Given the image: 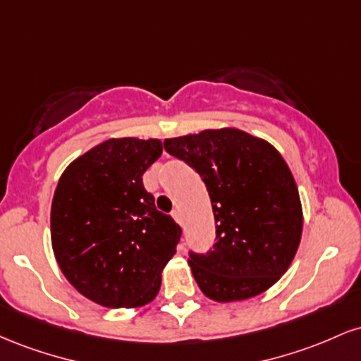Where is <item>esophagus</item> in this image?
Segmentation results:
<instances>
[{
  "label": "esophagus",
  "mask_w": 361,
  "mask_h": 361,
  "mask_svg": "<svg viewBox=\"0 0 361 361\" xmlns=\"http://www.w3.org/2000/svg\"><path fill=\"white\" fill-rule=\"evenodd\" d=\"M171 215H173V219H175V221H176L178 224H180V226H181V224H183V217H181L180 210L175 209V210H173V212H171Z\"/></svg>",
  "instance_id": "1"
}]
</instances>
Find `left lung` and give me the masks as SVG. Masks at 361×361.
<instances>
[{"label": "left lung", "mask_w": 361, "mask_h": 361, "mask_svg": "<svg viewBox=\"0 0 361 361\" xmlns=\"http://www.w3.org/2000/svg\"><path fill=\"white\" fill-rule=\"evenodd\" d=\"M171 156L202 176L212 202L215 244L190 251L198 287L215 302L251 299L288 270L300 244L299 190L267 140L239 128H209L164 140Z\"/></svg>", "instance_id": "left-lung-1"}]
</instances>
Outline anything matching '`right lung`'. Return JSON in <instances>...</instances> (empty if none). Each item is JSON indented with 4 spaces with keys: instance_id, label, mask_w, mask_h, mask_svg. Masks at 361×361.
Instances as JSON below:
<instances>
[{
    "instance_id": "obj_1",
    "label": "right lung",
    "mask_w": 361,
    "mask_h": 361,
    "mask_svg": "<svg viewBox=\"0 0 361 361\" xmlns=\"http://www.w3.org/2000/svg\"><path fill=\"white\" fill-rule=\"evenodd\" d=\"M159 139H109L74 159L57 183L51 239L61 271L105 307H140L157 295L181 227L156 209L142 175Z\"/></svg>"
}]
</instances>
